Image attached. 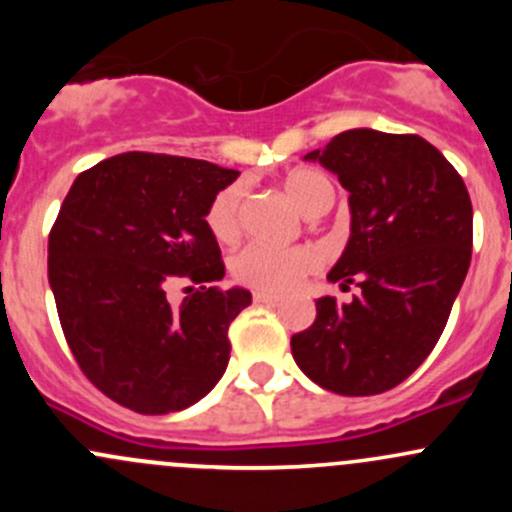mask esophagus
I'll return each mask as SVG.
<instances>
[{
  "instance_id": "1",
  "label": "esophagus",
  "mask_w": 512,
  "mask_h": 512,
  "mask_svg": "<svg viewBox=\"0 0 512 512\" xmlns=\"http://www.w3.org/2000/svg\"><path fill=\"white\" fill-rule=\"evenodd\" d=\"M252 297H255V302H257V304H280V302H282V297H280V294H272V292H260V289H257V292L252 294Z\"/></svg>"
}]
</instances>
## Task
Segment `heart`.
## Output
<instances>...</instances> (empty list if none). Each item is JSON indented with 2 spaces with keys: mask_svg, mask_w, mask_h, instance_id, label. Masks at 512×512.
<instances>
[{
  "mask_svg": "<svg viewBox=\"0 0 512 512\" xmlns=\"http://www.w3.org/2000/svg\"><path fill=\"white\" fill-rule=\"evenodd\" d=\"M287 193L307 215H322L334 203V183L314 168H297L285 178ZM242 205H245V183H232L220 190L208 205L205 223L213 237L223 245H230L242 232ZM322 265V255L312 245L272 247L247 245L232 257V277L240 285L260 292L282 294L299 285Z\"/></svg>",
  "mask_w": 512,
  "mask_h": 512,
  "instance_id": "obj_1",
  "label": "heart"
}]
</instances>
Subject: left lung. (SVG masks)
I'll return each instance as SVG.
<instances>
[{
    "label": "left lung",
    "instance_id": "8db88e82",
    "mask_svg": "<svg viewBox=\"0 0 512 512\" xmlns=\"http://www.w3.org/2000/svg\"><path fill=\"white\" fill-rule=\"evenodd\" d=\"M304 160H319L349 190L352 235L327 280L361 292L349 304L317 299V319L294 334L292 356L334 394H384L443 334L471 265V195L414 133L352 128Z\"/></svg>",
    "mask_w": 512,
    "mask_h": 512
}]
</instances>
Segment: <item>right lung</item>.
I'll return each mask as SVG.
<instances>
[{"label": "right lung", "instance_id": "obj_1", "mask_svg": "<svg viewBox=\"0 0 512 512\" xmlns=\"http://www.w3.org/2000/svg\"><path fill=\"white\" fill-rule=\"evenodd\" d=\"M208 160L121 153L84 170L49 232V285L86 379L136 414H170L210 394L230 361L232 319L252 302L220 289L208 205L237 178ZM175 281L191 294L167 299Z\"/></svg>", "mask_w": 512, "mask_h": 512}]
</instances>
